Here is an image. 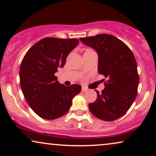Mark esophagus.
<instances>
[{"instance_id":"esophagus-1","label":"esophagus","mask_w":156,"mask_h":156,"mask_svg":"<svg viewBox=\"0 0 156 156\" xmlns=\"http://www.w3.org/2000/svg\"><path fill=\"white\" fill-rule=\"evenodd\" d=\"M82 91H84H84H88V89H87V87H82Z\"/></svg>"}]
</instances>
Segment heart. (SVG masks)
Returning a JSON list of instances; mask_svg holds the SVG:
<instances>
[{
	"label": "heart",
	"instance_id": "1",
	"mask_svg": "<svg viewBox=\"0 0 156 156\" xmlns=\"http://www.w3.org/2000/svg\"><path fill=\"white\" fill-rule=\"evenodd\" d=\"M91 50H90V49H87V50L84 51V52H88V51H91Z\"/></svg>",
	"mask_w": 156,
	"mask_h": 156
}]
</instances>
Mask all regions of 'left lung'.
<instances>
[{"label": "left lung", "instance_id": "8db88e82", "mask_svg": "<svg viewBox=\"0 0 156 156\" xmlns=\"http://www.w3.org/2000/svg\"><path fill=\"white\" fill-rule=\"evenodd\" d=\"M80 40L97 51L98 72L107 79L104 90H96L97 100L89 104V110L101 120H116L128 112L137 95L139 76L135 57L114 35L99 34Z\"/></svg>", "mask_w": 156, "mask_h": 156}]
</instances>
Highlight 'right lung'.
Wrapping results in <instances>:
<instances>
[{
	"instance_id": "1",
	"label": "right lung",
	"mask_w": 156,
	"mask_h": 156,
	"mask_svg": "<svg viewBox=\"0 0 156 156\" xmlns=\"http://www.w3.org/2000/svg\"><path fill=\"white\" fill-rule=\"evenodd\" d=\"M77 39L45 37L31 47L20 67V83L27 103L33 112L48 120L59 118L69 110L72 99L82 90L79 84L66 87L55 73L64 67Z\"/></svg>"
}]
</instances>
